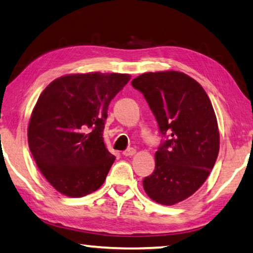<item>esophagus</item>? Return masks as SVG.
Masks as SVG:
<instances>
[{"label":"esophagus","mask_w":253,"mask_h":253,"mask_svg":"<svg viewBox=\"0 0 253 253\" xmlns=\"http://www.w3.org/2000/svg\"><path fill=\"white\" fill-rule=\"evenodd\" d=\"M135 154V149L134 148H129L126 150L123 151V155L124 156H132V155Z\"/></svg>","instance_id":"34e87169"}]
</instances>
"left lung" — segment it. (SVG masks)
<instances>
[{
    "instance_id": "obj_1",
    "label": "left lung",
    "mask_w": 253,
    "mask_h": 253,
    "mask_svg": "<svg viewBox=\"0 0 253 253\" xmlns=\"http://www.w3.org/2000/svg\"><path fill=\"white\" fill-rule=\"evenodd\" d=\"M131 84L145 96L166 137L155 154V170L143 178V189L158 204L175 205L205 183L218 156L219 131L211 102L183 72L143 73Z\"/></svg>"
}]
</instances>
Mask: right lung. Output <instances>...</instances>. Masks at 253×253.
Instances as JSON below:
<instances>
[{
    "label": "right lung",
    "instance_id": "obj_1",
    "mask_svg": "<svg viewBox=\"0 0 253 253\" xmlns=\"http://www.w3.org/2000/svg\"><path fill=\"white\" fill-rule=\"evenodd\" d=\"M130 79L126 73H76L42 90L30 116L29 149L60 193L84 197L104 183L115 161L103 139L108 105Z\"/></svg>",
    "mask_w": 253,
    "mask_h": 253
}]
</instances>
